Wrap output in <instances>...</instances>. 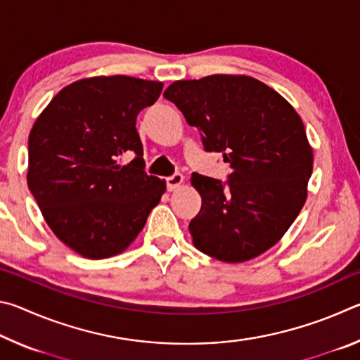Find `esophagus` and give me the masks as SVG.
Here are the masks:
<instances>
[{"label":"esophagus","instance_id":"obj_1","mask_svg":"<svg viewBox=\"0 0 360 360\" xmlns=\"http://www.w3.org/2000/svg\"><path fill=\"white\" fill-rule=\"evenodd\" d=\"M165 182H167L168 191L173 192V191H176V188H179L182 186V182H184V176H182L181 173H174L172 176H168Z\"/></svg>","mask_w":360,"mask_h":360}]
</instances>
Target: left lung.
Here are the masks:
<instances>
[{"mask_svg":"<svg viewBox=\"0 0 360 360\" xmlns=\"http://www.w3.org/2000/svg\"><path fill=\"white\" fill-rule=\"evenodd\" d=\"M202 133L206 152H221L227 182L193 173L202 210L188 224L193 246L227 264L264 254L302 211L313 149L294 108L257 79L212 75L176 81L163 94Z\"/></svg>","mask_w":360,"mask_h":360,"instance_id":"1","label":"left lung"}]
</instances>
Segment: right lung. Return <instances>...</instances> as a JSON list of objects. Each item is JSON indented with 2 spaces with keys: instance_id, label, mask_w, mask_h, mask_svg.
<instances>
[{
  "instance_id": "add662e5",
  "label": "right lung",
  "mask_w": 360,
  "mask_h": 360,
  "mask_svg": "<svg viewBox=\"0 0 360 360\" xmlns=\"http://www.w3.org/2000/svg\"><path fill=\"white\" fill-rule=\"evenodd\" d=\"M162 89L130 76L81 79L53 96L30 131L28 188L57 238L82 257L124 252L165 192V181L144 172L136 131V115ZM129 150L137 157L119 166Z\"/></svg>"
}]
</instances>
